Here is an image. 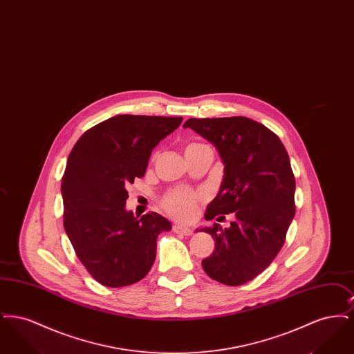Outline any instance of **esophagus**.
Segmentation results:
<instances>
[{
    "mask_svg": "<svg viewBox=\"0 0 354 354\" xmlns=\"http://www.w3.org/2000/svg\"><path fill=\"white\" fill-rule=\"evenodd\" d=\"M172 231H174L175 234H179V235H192V230L187 228V227H185V225H179V224H175V225L172 227Z\"/></svg>",
    "mask_w": 354,
    "mask_h": 354,
    "instance_id": "1",
    "label": "esophagus"
}]
</instances>
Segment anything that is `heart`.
<instances>
[{
    "label": "heart",
    "instance_id": "heart-1",
    "mask_svg": "<svg viewBox=\"0 0 354 354\" xmlns=\"http://www.w3.org/2000/svg\"><path fill=\"white\" fill-rule=\"evenodd\" d=\"M195 145H189L192 147ZM202 199L201 192H195L187 188L171 189L163 198L162 205L165 211L172 218L179 220L192 219L198 211V204Z\"/></svg>",
    "mask_w": 354,
    "mask_h": 354
}]
</instances>
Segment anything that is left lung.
<instances>
[{"label": "left lung", "instance_id": "left-lung-1", "mask_svg": "<svg viewBox=\"0 0 354 354\" xmlns=\"http://www.w3.org/2000/svg\"><path fill=\"white\" fill-rule=\"evenodd\" d=\"M183 127L209 140L224 163L219 194L204 218L236 216L230 228L214 223L201 230L215 240L203 270L221 284L243 286L270 266L295 218L296 180L288 152L268 127L245 117L189 118Z\"/></svg>", "mask_w": 354, "mask_h": 354}]
</instances>
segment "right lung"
I'll use <instances>...</instances> for the list:
<instances>
[{
    "instance_id": "1",
    "label": "right lung",
    "mask_w": 354,
    "mask_h": 354,
    "mask_svg": "<svg viewBox=\"0 0 354 354\" xmlns=\"http://www.w3.org/2000/svg\"><path fill=\"white\" fill-rule=\"evenodd\" d=\"M182 117L117 115L81 135L62 176L64 227L84 268L111 288L142 280L156 256V239L171 223L156 212L124 209L127 185L143 178L152 149Z\"/></svg>"
}]
</instances>
